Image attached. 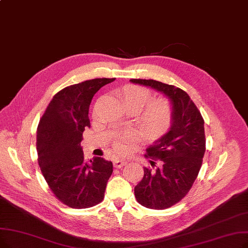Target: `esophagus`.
Instances as JSON below:
<instances>
[{
	"label": "esophagus",
	"mask_w": 248,
	"mask_h": 248,
	"mask_svg": "<svg viewBox=\"0 0 248 248\" xmlns=\"http://www.w3.org/2000/svg\"><path fill=\"white\" fill-rule=\"evenodd\" d=\"M125 164H126V161L123 160V159H116V160H114V162H113V166L115 168H122Z\"/></svg>",
	"instance_id": "1"
}]
</instances>
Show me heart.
Returning a JSON list of instances; mask_svg holds the SVG:
<instances>
[{
    "mask_svg": "<svg viewBox=\"0 0 248 248\" xmlns=\"http://www.w3.org/2000/svg\"><path fill=\"white\" fill-rule=\"evenodd\" d=\"M121 96L126 108L135 107L139 111L142 109L140 124L146 132H161L170 124L172 111L169 103L164 99L150 101L152 95L147 88L137 85H128L123 89ZM133 137V135L118 137L114 143L116 150L120 152L127 151Z\"/></svg>",
    "mask_w": 248,
    "mask_h": 248,
    "instance_id": "b5f03b06",
    "label": "heart"
}]
</instances>
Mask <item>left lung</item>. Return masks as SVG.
<instances>
[{
	"mask_svg": "<svg viewBox=\"0 0 248 248\" xmlns=\"http://www.w3.org/2000/svg\"><path fill=\"white\" fill-rule=\"evenodd\" d=\"M131 82L163 93L172 106L169 131L146 149L145 157L151 159V166L144 167V177L135 186L139 203L164 210L184 199L198 177L206 151L203 118L182 89L155 80Z\"/></svg>",
	"mask_w": 248,
	"mask_h": 248,
	"instance_id": "1",
	"label": "left lung"
}]
</instances>
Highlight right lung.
<instances>
[{
    "mask_svg": "<svg viewBox=\"0 0 248 248\" xmlns=\"http://www.w3.org/2000/svg\"><path fill=\"white\" fill-rule=\"evenodd\" d=\"M115 78H98L59 91L41 116L36 135L38 164L58 200L73 209L102 202L112 174V162L101 157L85 161L81 147L85 127H90L89 106L94 94Z\"/></svg>",
    "mask_w": 248,
    "mask_h": 248,
    "instance_id": "add662e5",
    "label": "right lung"
}]
</instances>
